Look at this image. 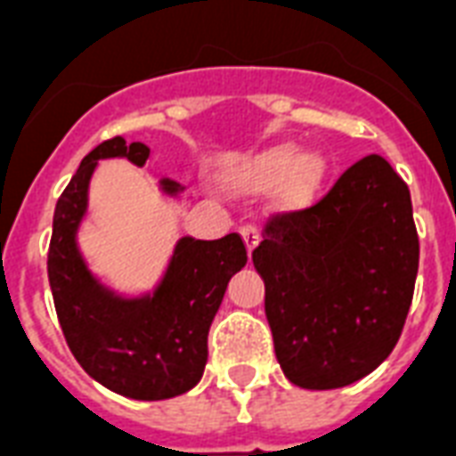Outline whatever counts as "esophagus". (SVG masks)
I'll use <instances>...</instances> for the list:
<instances>
[{
  "label": "esophagus",
  "instance_id": "esophagus-1",
  "mask_svg": "<svg viewBox=\"0 0 456 456\" xmlns=\"http://www.w3.org/2000/svg\"><path fill=\"white\" fill-rule=\"evenodd\" d=\"M241 236H243V241H246V248H248V253H253L257 243H260V232H257L253 224H246V227H241Z\"/></svg>",
  "mask_w": 456,
  "mask_h": 456
}]
</instances>
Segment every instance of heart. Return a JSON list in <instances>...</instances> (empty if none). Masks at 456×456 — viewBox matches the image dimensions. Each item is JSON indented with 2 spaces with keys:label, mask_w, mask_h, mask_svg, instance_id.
Listing matches in <instances>:
<instances>
[{
  "label": "heart",
  "mask_w": 456,
  "mask_h": 456,
  "mask_svg": "<svg viewBox=\"0 0 456 456\" xmlns=\"http://www.w3.org/2000/svg\"><path fill=\"white\" fill-rule=\"evenodd\" d=\"M326 160L319 153H303L296 144H274L257 151L236 170V184L243 189L279 186V200L286 208H307L326 182Z\"/></svg>",
  "instance_id": "heart-1"
}]
</instances>
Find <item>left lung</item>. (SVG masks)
Returning a JSON list of instances; mask_svg holds the SVG:
<instances>
[{"label":"left lung","instance_id":"8db88e82","mask_svg":"<svg viewBox=\"0 0 456 456\" xmlns=\"http://www.w3.org/2000/svg\"><path fill=\"white\" fill-rule=\"evenodd\" d=\"M253 265L286 379L307 390L360 381L393 353L414 296L410 189L386 158H362L317 206L270 222Z\"/></svg>","mask_w":456,"mask_h":456}]
</instances>
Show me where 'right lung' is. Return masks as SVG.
I'll return each instance as SVG.
<instances>
[{
    "label": "right lung",
    "mask_w": 456,
    "mask_h": 456,
    "mask_svg": "<svg viewBox=\"0 0 456 456\" xmlns=\"http://www.w3.org/2000/svg\"><path fill=\"white\" fill-rule=\"evenodd\" d=\"M151 149L109 139L82 158L53 210L49 286L70 353L94 381L132 400H167L191 390L208 362V331L229 279L248 260L241 236L217 241L182 236L151 291L125 296L89 270L77 234L89 210V182L99 160L127 158L144 167ZM160 191L184 186L163 177Z\"/></svg>",
    "instance_id": "right-lung-1"
}]
</instances>
